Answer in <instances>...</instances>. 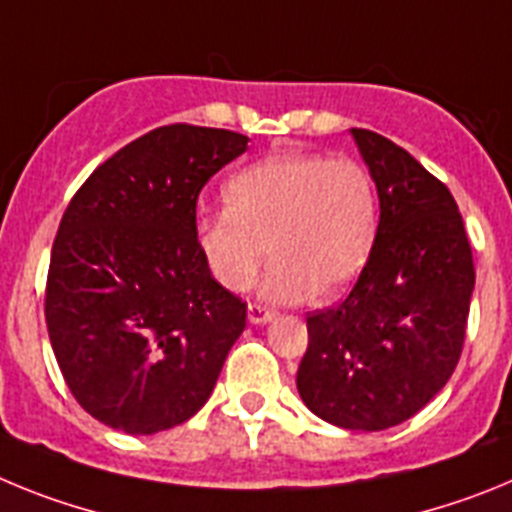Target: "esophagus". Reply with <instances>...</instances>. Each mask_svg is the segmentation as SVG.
<instances>
[{
  "label": "esophagus",
  "instance_id": "1",
  "mask_svg": "<svg viewBox=\"0 0 512 512\" xmlns=\"http://www.w3.org/2000/svg\"><path fill=\"white\" fill-rule=\"evenodd\" d=\"M271 318H274V310H269L266 305H259V302H251V305H248V320H251L253 325L269 323Z\"/></svg>",
  "mask_w": 512,
  "mask_h": 512
}]
</instances>
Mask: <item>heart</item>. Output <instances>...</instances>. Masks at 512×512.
Instances as JSON below:
<instances>
[{"label":"heart","mask_w":512,"mask_h":512,"mask_svg":"<svg viewBox=\"0 0 512 512\" xmlns=\"http://www.w3.org/2000/svg\"><path fill=\"white\" fill-rule=\"evenodd\" d=\"M225 210L197 223V246L217 284L251 287L269 248L274 264L261 295L328 300L359 277L372 253L379 194L354 158L279 153L230 176Z\"/></svg>","instance_id":"heart-1"}]
</instances>
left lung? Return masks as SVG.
I'll use <instances>...</instances> for the list:
<instances>
[{
  "label": "left lung",
  "mask_w": 512,
  "mask_h": 512,
  "mask_svg": "<svg viewBox=\"0 0 512 512\" xmlns=\"http://www.w3.org/2000/svg\"><path fill=\"white\" fill-rule=\"evenodd\" d=\"M351 135L377 184V238L346 300L307 315L297 390L338 428L384 431L413 418L454 374L474 261L449 187L390 138Z\"/></svg>",
  "instance_id": "left-lung-1"
}]
</instances>
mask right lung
<instances>
[{"label": "right lung", "instance_id": "right-lung-1", "mask_svg": "<svg viewBox=\"0 0 512 512\" xmlns=\"http://www.w3.org/2000/svg\"><path fill=\"white\" fill-rule=\"evenodd\" d=\"M246 146L233 130L164 125L99 164L63 212L45 323L71 395L99 423L151 436L212 395L246 302L205 266L197 197Z\"/></svg>", "mask_w": 512, "mask_h": 512}]
</instances>
